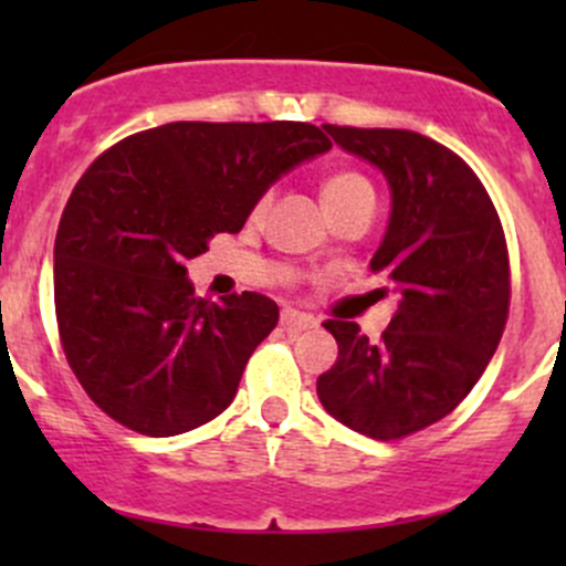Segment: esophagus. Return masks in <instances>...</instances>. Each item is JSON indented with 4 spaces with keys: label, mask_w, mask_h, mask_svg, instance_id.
I'll return each mask as SVG.
<instances>
[{
    "label": "esophagus",
    "mask_w": 566,
    "mask_h": 566,
    "mask_svg": "<svg viewBox=\"0 0 566 566\" xmlns=\"http://www.w3.org/2000/svg\"><path fill=\"white\" fill-rule=\"evenodd\" d=\"M282 325L290 331V334H298V331H310L315 328L317 319L312 315H306V312H298V310H282Z\"/></svg>",
    "instance_id": "obj_1"
}]
</instances>
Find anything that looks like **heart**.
Returning a JSON list of instances; mask_svg holds the SVG:
<instances>
[{
    "label": "heart",
    "mask_w": 566,
    "mask_h": 566,
    "mask_svg": "<svg viewBox=\"0 0 566 566\" xmlns=\"http://www.w3.org/2000/svg\"><path fill=\"white\" fill-rule=\"evenodd\" d=\"M271 199H273L271 191H262L260 197L254 199V205H251V219H260V216L268 210V205H271ZM361 199H375L373 182H369L361 172H356V169H342V172L325 177L323 202L328 213L347 208V205L353 202H361Z\"/></svg>",
    "instance_id": "b5f03b06"
}]
</instances>
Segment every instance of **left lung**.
I'll use <instances>...</instances> for the list:
<instances>
[{"label": "left lung", "instance_id": "1", "mask_svg": "<svg viewBox=\"0 0 566 566\" xmlns=\"http://www.w3.org/2000/svg\"><path fill=\"white\" fill-rule=\"evenodd\" d=\"M391 186V219L369 271L399 306L380 342L358 323L325 319L339 345L317 378L323 408L375 441L436 424L468 397L510 315V251L495 205L465 161L399 128L323 125Z\"/></svg>", "mask_w": 566, "mask_h": 566}]
</instances>
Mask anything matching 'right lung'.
<instances>
[{"mask_svg":"<svg viewBox=\"0 0 566 566\" xmlns=\"http://www.w3.org/2000/svg\"><path fill=\"white\" fill-rule=\"evenodd\" d=\"M325 150L310 123H167L90 164L56 230L54 310L67 364L106 416L167 438L232 402L279 306L260 293L197 298L186 262Z\"/></svg>","mask_w":566,"mask_h":566,"instance_id":"right-lung-1","label":"right lung"}]
</instances>
